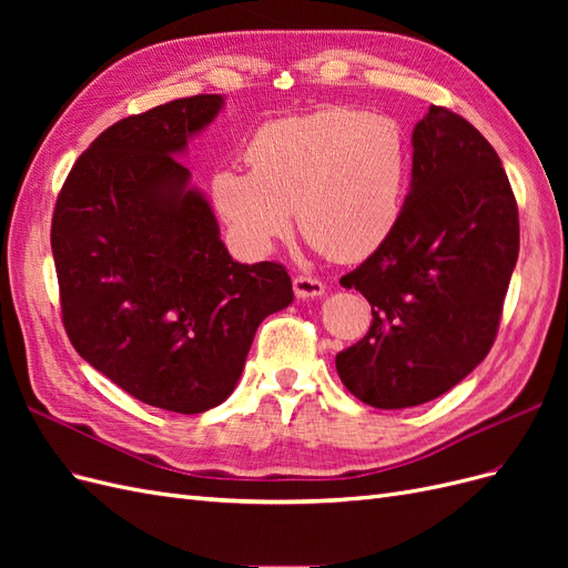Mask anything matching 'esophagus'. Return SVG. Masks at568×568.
<instances>
[{
  "instance_id": "34e87169",
  "label": "esophagus",
  "mask_w": 568,
  "mask_h": 568,
  "mask_svg": "<svg viewBox=\"0 0 568 568\" xmlns=\"http://www.w3.org/2000/svg\"><path fill=\"white\" fill-rule=\"evenodd\" d=\"M294 294L298 298H317L324 294V284L315 277H311V274H298V277L294 280Z\"/></svg>"
}]
</instances>
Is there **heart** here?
<instances>
[{
	"instance_id": "obj_1",
	"label": "heart",
	"mask_w": 568,
	"mask_h": 568,
	"mask_svg": "<svg viewBox=\"0 0 568 568\" xmlns=\"http://www.w3.org/2000/svg\"><path fill=\"white\" fill-rule=\"evenodd\" d=\"M251 170L222 168L213 199L242 242L257 253L301 232L334 261L379 251L398 227L407 144L390 118L324 109L274 120L248 144Z\"/></svg>"
}]
</instances>
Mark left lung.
<instances>
[{"mask_svg": "<svg viewBox=\"0 0 568 568\" xmlns=\"http://www.w3.org/2000/svg\"><path fill=\"white\" fill-rule=\"evenodd\" d=\"M519 257L507 173L469 120L432 106L412 132L398 227L341 286L372 305L365 338L336 355L357 400L415 407L457 386L493 346Z\"/></svg>", "mask_w": 568, "mask_h": 568, "instance_id": "obj_1", "label": "left lung"}]
</instances>
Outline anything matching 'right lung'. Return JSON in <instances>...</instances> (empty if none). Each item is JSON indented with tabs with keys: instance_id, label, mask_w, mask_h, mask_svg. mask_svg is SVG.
Segmentation results:
<instances>
[{
	"instance_id": "add662e5",
	"label": "right lung",
	"mask_w": 568,
	"mask_h": 568,
	"mask_svg": "<svg viewBox=\"0 0 568 568\" xmlns=\"http://www.w3.org/2000/svg\"><path fill=\"white\" fill-rule=\"evenodd\" d=\"M225 99L118 120L75 161L51 220L73 348L132 398L180 415L225 403L257 324L294 301L280 263L244 265L175 159Z\"/></svg>"
}]
</instances>
